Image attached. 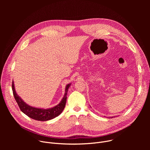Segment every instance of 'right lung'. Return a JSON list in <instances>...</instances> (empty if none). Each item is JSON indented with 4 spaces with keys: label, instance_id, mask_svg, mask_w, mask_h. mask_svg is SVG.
Masks as SVG:
<instances>
[{
    "label": "right lung",
    "instance_id": "1",
    "mask_svg": "<svg viewBox=\"0 0 150 150\" xmlns=\"http://www.w3.org/2000/svg\"><path fill=\"white\" fill-rule=\"evenodd\" d=\"M70 85L71 83H69L66 86L65 95H64L60 103L57 105L53 107V108L47 109L33 108V107L30 106L26 104L17 95L15 90L13 81L12 82V88L15 99L16 103H18L19 108L21 111L28 117L34 120L40 121H47L58 116L63 110L64 108H65V107L67 98V96Z\"/></svg>",
    "mask_w": 150,
    "mask_h": 150
}]
</instances>
